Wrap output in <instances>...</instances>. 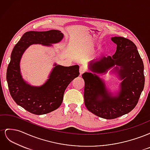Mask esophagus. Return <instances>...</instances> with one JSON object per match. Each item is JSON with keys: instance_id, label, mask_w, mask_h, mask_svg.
Here are the masks:
<instances>
[{"instance_id": "34e87169", "label": "esophagus", "mask_w": 150, "mask_h": 150, "mask_svg": "<svg viewBox=\"0 0 150 150\" xmlns=\"http://www.w3.org/2000/svg\"><path fill=\"white\" fill-rule=\"evenodd\" d=\"M86 71V67L84 66H81L80 68H79V73H80V75H82L84 72H85Z\"/></svg>"}]
</instances>
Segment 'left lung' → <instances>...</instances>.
<instances>
[{
    "instance_id": "obj_1",
    "label": "left lung",
    "mask_w": 150,
    "mask_h": 150,
    "mask_svg": "<svg viewBox=\"0 0 150 150\" xmlns=\"http://www.w3.org/2000/svg\"><path fill=\"white\" fill-rule=\"evenodd\" d=\"M116 44V52L112 57H103L89 64L92 72H85L84 104L93 114L104 119L120 117L132 111L137 106L144 86V65L136 45L122 37H113ZM114 68L122 80L120 89L114 96L106 89L105 83L97 75Z\"/></svg>"
}]
</instances>
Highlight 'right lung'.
<instances>
[{"instance_id":"1","label":"right lung","mask_w":150,"mask_h":150,"mask_svg":"<svg viewBox=\"0 0 150 150\" xmlns=\"http://www.w3.org/2000/svg\"><path fill=\"white\" fill-rule=\"evenodd\" d=\"M64 35L60 30L29 31L13 47L7 70V81L10 94L18 105L34 115H44L61 106L67 86L79 74L78 65L65 67L54 64L49 79L40 86H30L22 78L20 61L30 45L40 44L51 46L59 42Z\"/></svg>"}]
</instances>
